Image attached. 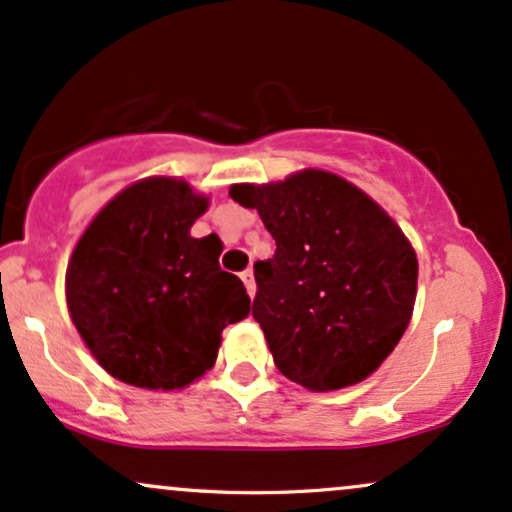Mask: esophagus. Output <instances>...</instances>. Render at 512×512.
Segmentation results:
<instances>
[{"label": "esophagus", "mask_w": 512, "mask_h": 512, "mask_svg": "<svg viewBox=\"0 0 512 512\" xmlns=\"http://www.w3.org/2000/svg\"><path fill=\"white\" fill-rule=\"evenodd\" d=\"M241 280H244L246 285V292H249V297L256 295V283H254V271L251 268H246L244 273H241Z\"/></svg>", "instance_id": "34e87169"}]
</instances>
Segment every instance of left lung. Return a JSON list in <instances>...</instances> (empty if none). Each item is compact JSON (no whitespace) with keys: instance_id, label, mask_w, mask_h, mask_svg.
<instances>
[{"instance_id":"1","label":"left lung","mask_w":512,"mask_h":512,"mask_svg":"<svg viewBox=\"0 0 512 512\" xmlns=\"http://www.w3.org/2000/svg\"><path fill=\"white\" fill-rule=\"evenodd\" d=\"M256 208L275 254L254 263L251 314L275 367L312 392L365 380L392 353L416 302L418 261L392 217L353 183L307 169L229 191Z\"/></svg>"}]
</instances>
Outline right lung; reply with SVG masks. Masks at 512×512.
I'll return each instance as SVG.
<instances>
[{
    "mask_svg": "<svg viewBox=\"0 0 512 512\" xmlns=\"http://www.w3.org/2000/svg\"><path fill=\"white\" fill-rule=\"evenodd\" d=\"M208 208L186 181L145 179L94 217L67 266V307L94 358L120 382L181 389L215 365L222 329L249 314L215 234L193 239Z\"/></svg>",
    "mask_w": 512,
    "mask_h": 512,
    "instance_id": "obj_1",
    "label": "right lung"
}]
</instances>
